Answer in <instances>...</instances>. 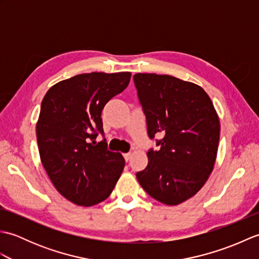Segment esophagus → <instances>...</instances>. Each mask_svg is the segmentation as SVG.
Returning <instances> with one entry per match:
<instances>
[{
  "label": "esophagus",
  "instance_id": "34e87169",
  "mask_svg": "<svg viewBox=\"0 0 259 259\" xmlns=\"http://www.w3.org/2000/svg\"><path fill=\"white\" fill-rule=\"evenodd\" d=\"M123 157H124V159H125V161H129L130 158H131V152L123 153Z\"/></svg>",
  "mask_w": 259,
  "mask_h": 259
}]
</instances>
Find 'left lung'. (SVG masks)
<instances>
[{"label":"left lung","mask_w":259,"mask_h":259,"mask_svg":"<svg viewBox=\"0 0 259 259\" xmlns=\"http://www.w3.org/2000/svg\"><path fill=\"white\" fill-rule=\"evenodd\" d=\"M134 81L147 118L148 135L160 149L147 152L148 166L137 172L153 199L176 206L195 196L216 162L221 122L200 85L168 74L137 73Z\"/></svg>","instance_id":"8db88e82"}]
</instances>
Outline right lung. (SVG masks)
I'll list each match as a JSON object with an SVG mask.
<instances>
[{
  "label": "right lung",
  "mask_w": 259,
  "mask_h": 259,
  "mask_svg": "<svg viewBox=\"0 0 259 259\" xmlns=\"http://www.w3.org/2000/svg\"><path fill=\"white\" fill-rule=\"evenodd\" d=\"M130 78V72L78 74L52 85L43 98L36 122L41 162L56 189L75 205L107 199L122 174V155L95 139L103 133L102 109Z\"/></svg>",
  "instance_id": "1"
}]
</instances>
